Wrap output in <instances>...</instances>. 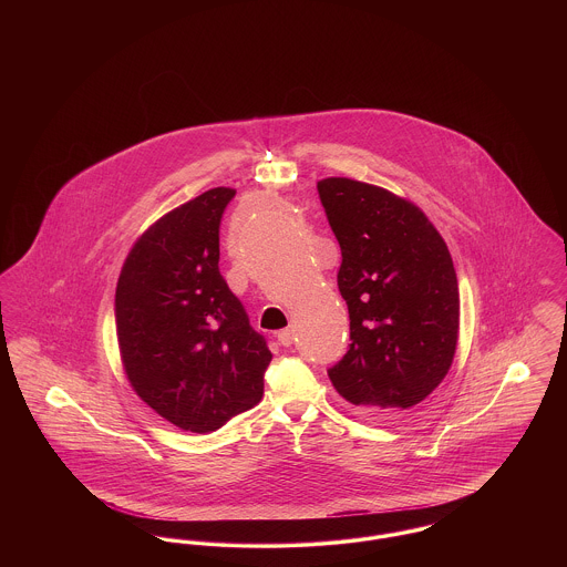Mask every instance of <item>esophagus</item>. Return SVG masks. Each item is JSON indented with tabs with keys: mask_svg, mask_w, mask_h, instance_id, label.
<instances>
[{
	"mask_svg": "<svg viewBox=\"0 0 567 567\" xmlns=\"http://www.w3.org/2000/svg\"><path fill=\"white\" fill-rule=\"evenodd\" d=\"M293 340H296V331H293L291 327H287V329H282V331H278V342H280L282 347H291V344H293Z\"/></svg>",
	"mask_w": 567,
	"mask_h": 567,
	"instance_id": "1",
	"label": "esophagus"
}]
</instances>
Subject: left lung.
I'll use <instances>...</instances> for the list:
<instances>
[{"label":"left lung","instance_id":"1","mask_svg":"<svg viewBox=\"0 0 567 567\" xmlns=\"http://www.w3.org/2000/svg\"><path fill=\"white\" fill-rule=\"evenodd\" d=\"M342 250L338 289L351 344L327 370L361 414L395 421L451 370L458 338L457 274L425 213L391 190L351 178L317 185Z\"/></svg>","mask_w":567,"mask_h":567}]
</instances>
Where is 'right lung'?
Returning a JSON list of instances; mask_svg holds the SVG:
<instances>
[{"label":"right lung","mask_w":567,"mask_h":567,"mask_svg":"<svg viewBox=\"0 0 567 567\" xmlns=\"http://www.w3.org/2000/svg\"><path fill=\"white\" fill-rule=\"evenodd\" d=\"M236 190L216 187L153 223L116 282L125 374L172 425L216 432L259 404L271 361L266 338L218 271V227Z\"/></svg>","instance_id":"obj_1"}]
</instances>
